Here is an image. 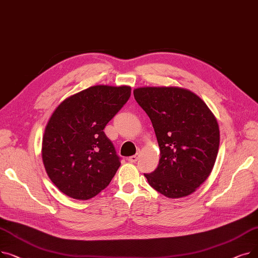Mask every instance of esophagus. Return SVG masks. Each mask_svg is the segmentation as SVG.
Wrapping results in <instances>:
<instances>
[{"mask_svg":"<svg viewBox=\"0 0 258 258\" xmlns=\"http://www.w3.org/2000/svg\"><path fill=\"white\" fill-rule=\"evenodd\" d=\"M139 156H140V152H138L136 155H134L132 157L128 158V161L132 162V163H135V162H137L138 159H139Z\"/></svg>","mask_w":258,"mask_h":258,"instance_id":"obj_1","label":"esophagus"}]
</instances>
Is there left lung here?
I'll return each mask as SVG.
<instances>
[{
  "instance_id": "obj_1",
  "label": "left lung",
  "mask_w": 258,
  "mask_h": 258,
  "mask_svg": "<svg viewBox=\"0 0 258 258\" xmlns=\"http://www.w3.org/2000/svg\"><path fill=\"white\" fill-rule=\"evenodd\" d=\"M134 97L150 117L160 147L159 165L144 173L169 199L191 195L206 181L220 146L215 116L197 94L179 87H143Z\"/></svg>"
}]
</instances>
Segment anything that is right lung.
I'll return each mask as SVG.
<instances>
[{
  "label": "right lung",
  "instance_id": "obj_1",
  "mask_svg": "<svg viewBox=\"0 0 258 258\" xmlns=\"http://www.w3.org/2000/svg\"><path fill=\"white\" fill-rule=\"evenodd\" d=\"M128 86H94L66 98L45 128L42 158L66 196L89 200L110 184L120 158L103 128L131 96Z\"/></svg>",
  "mask_w": 258,
  "mask_h": 258
}]
</instances>
